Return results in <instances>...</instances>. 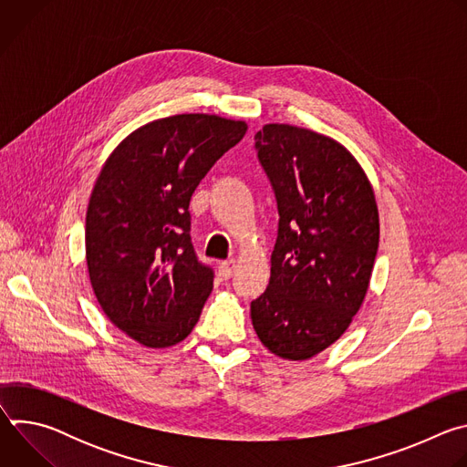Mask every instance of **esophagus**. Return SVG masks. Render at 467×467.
I'll return each instance as SVG.
<instances>
[{
  "label": "esophagus",
  "instance_id": "34e87169",
  "mask_svg": "<svg viewBox=\"0 0 467 467\" xmlns=\"http://www.w3.org/2000/svg\"><path fill=\"white\" fill-rule=\"evenodd\" d=\"M234 268H236V260L234 258H229V260H223L220 264V274L223 279H231L233 274H234Z\"/></svg>",
  "mask_w": 467,
  "mask_h": 467
}]
</instances>
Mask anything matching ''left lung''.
Segmentation results:
<instances>
[{
    "instance_id": "left-lung-1",
    "label": "left lung",
    "mask_w": 467,
    "mask_h": 467,
    "mask_svg": "<svg viewBox=\"0 0 467 467\" xmlns=\"http://www.w3.org/2000/svg\"><path fill=\"white\" fill-rule=\"evenodd\" d=\"M279 211L272 277L251 301L260 342L306 360L335 344L358 312L379 249L373 188L355 157L319 132L270 123L254 135Z\"/></svg>"
}]
</instances>
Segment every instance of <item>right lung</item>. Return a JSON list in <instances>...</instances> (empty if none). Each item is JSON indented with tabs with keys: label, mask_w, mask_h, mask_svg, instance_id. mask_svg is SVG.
<instances>
[{
	"label": "right lung",
	"mask_w": 467,
	"mask_h": 467,
	"mask_svg": "<svg viewBox=\"0 0 467 467\" xmlns=\"http://www.w3.org/2000/svg\"><path fill=\"white\" fill-rule=\"evenodd\" d=\"M244 121L177 114L137 129L107 159L87 211V264L107 317L146 348L182 342L213 292L190 197L245 135Z\"/></svg>",
	"instance_id": "add662e5"
}]
</instances>
